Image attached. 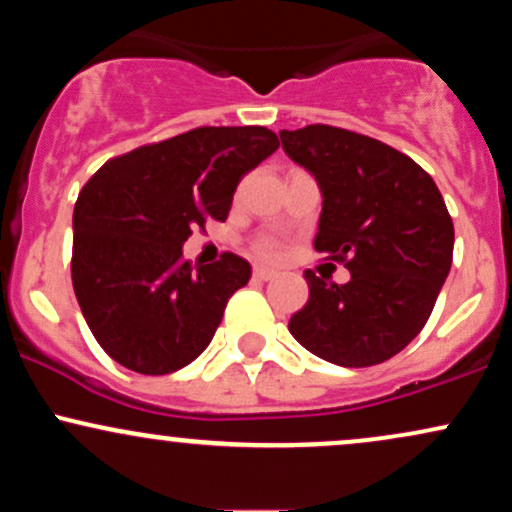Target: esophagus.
<instances>
[{
  "label": "esophagus",
  "instance_id": "1",
  "mask_svg": "<svg viewBox=\"0 0 512 512\" xmlns=\"http://www.w3.org/2000/svg\"><path fill=\"white\" fill-rule=\"evenodd\" d=\"M252 276H255L257 281H269V279H274V272L267 267H255L252 269Z\"/></svg>",
  "mask_w": 512,
  "mask_h": 512
}]
</instances>
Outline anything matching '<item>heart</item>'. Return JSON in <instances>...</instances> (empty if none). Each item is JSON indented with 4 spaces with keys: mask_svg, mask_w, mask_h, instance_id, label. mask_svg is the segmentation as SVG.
Returning <instances> with one entry per match:
<instances>
[{
    "mask_svg": "<svg viewBox=\"0 0 512 512\" xmlns=\"http://www.w3.org/2000/svg\"><path fill=\"white\" fill-rule=\"evenodd\" d=\"M255 255L264 257V260H274V257L279 255V248H276L272 240H260V243L255 245Z\"/></svg>",
    "mask_w": 512,
    "mask_h": 512,
    "instance_id": "obj_1",
    "label": "heart"
}]
</instances>
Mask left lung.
Segmentation results:
<instances>
[{"mask_svg":"<svg viewBox=\"0 0 512 512\" xmlns=\"http://www.w3.org/2000/svg\"><path fill=\"white\" fill-rule=\"evenodd\" d=\"M279 137L320 185L315 250L351 272L339 286L308 269L310 298L289 330L337 366L383 363L424 330L448 279L455 228L443 195L419 163L366 134L308 125Z\"/></svg>","mask_w":512,"mask_h":512,"instance_id":"obj_1","label":"left lung"}]
</instances>
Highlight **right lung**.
Instances as JSON below:
<instances>
[{
  "label": "right lung",
  "instance_id": "add662e5",
  "mask_svg": "<svg viewBox=\"0 0 512 512\" xmlns=\"http://www.w3.org/2000/svg\"><path fill=\"white\" fill-rule=\"evenodd\" d=\"M279 149L267 127H197L110 158L74 207L72 284L88 330L134 373H175L207 349L228 298L248 284L233 252L182 260L204 221H226L240 178Z\"/></svg>",
  "mask_w": 512,
  "mask_h": 512
}]
</instances>
